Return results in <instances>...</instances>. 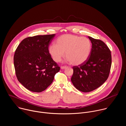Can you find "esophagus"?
I'll return each mask as SVG.
<instances>
[{
	"label": "esophagus",
	"mask_w": 126,
	"mask_h": 126,
	"mask_svg": "<svg viewBox=\"0 0 126 126\" xmlns=\"http://www.w3.org/2000/svg\"><path fill=\"white\" fill-rule=\"evenodd\" d=\"M67 68H68L67 66H61V69H66Z\"/></svg>",
	"instance_id": "1"
}]
</instances>
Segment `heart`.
Returning a JSON list of instances; mask_svg holds the SVG:
<instances>
[{"label":"heart","instance_id":"1","mask_svg":"<svg viewBox=\"0 0 126 126\" xmlns=\"http://www.w3.org/2000/svg\"><path fill=\"white\" fill-rule=\"evenodd\" d=\"M92 43L88 38L79 36L65 34L56 40V44L50 45L48 49L50 55L56 62H59L64 56L73 65L83 64L90 56Z\"/></svg>","mask_w":126,"mask_h":126}]
</instances>
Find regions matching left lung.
Masks as SVG:
<instances>
[{"mask_svg":"<svg viewBox=\"0 0 126 126\" xmlns=\"http://www.w3.org/2000/svg\"><path fill=\"white\" fill-rule=\"evenodd\" d=\"M92 43L89 57L82 64L73 66L71 80L83 92L92 91L101 86L109 77L111 64V51L101 40L88 36Z\"/></svg>","mask_w":126,"mask_h":126,"instance_id":"obj_1","label":"left lung"}]
</instances>
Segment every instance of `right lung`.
<instances>
[{
    "label": "right lung",
    "instance_id": "1",
    "mask_svg": "<svg viewBox=\"0 0 126 126\" xmlns=\"http://www.w3.org/2000/svg\"><path fill=\"white\" fill-rule=\"evenodd\" d=\"M55 34L36 35L23 39L16 48L14 65L16 77L27 89L41 92L52 83L60 68L48 47Z\"/></svg>",
    "mask_w": 126,
    "mask_h": 126
}]
</instances>
